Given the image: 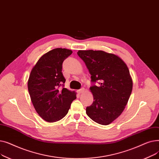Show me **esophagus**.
I'll return each instance as SVG.
<instances>
[{
    "label": "esophagus",
    "instance_id": "34e87169",
    "mask_svg": "<svg viewBox=\"0 0 159 159\" xmlns=\"http://www.w3.org/2000/svg\"><path fill=\"white\" fill-rule=\"evenodd\" d=\"M84 91H85V89H84V88H81L80 89H79V90H78V93H79V94H81V93H82L83 92H84Z\"/></svg>",
    "mask_w": 159,
    "mask_h": 159
}]
</instances>
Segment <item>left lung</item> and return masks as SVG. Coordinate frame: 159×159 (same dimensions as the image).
<instances>
[{
	"label": "left lung",
	"instance_id": "1",
	"mask_svg": "<svg viewBox=\"0 0 159 159\" xmlns=\"http://www.w3.org/2000/svg\"><path fill=\"white\" fill-rule=\"evenodd\" d=\"M77 54L91 82H101L99 86L89 88L93 102L86 107V114L98 124H110L123 112L131 93L133 81L128 66L119 56L101 50H79Z\"/></svg>",
	"mask_w": 159,
	"mask_h": 159
}]
</instances>
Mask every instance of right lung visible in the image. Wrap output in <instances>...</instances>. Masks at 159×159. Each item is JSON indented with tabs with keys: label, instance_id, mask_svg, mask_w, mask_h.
Instances as JSON below:
<instances>
[{
	"label": "right lung",
	"instance_id": "1",
	"mask_svg": "<svg viewBox=\"0 0 159 159\" xmlns=\"http://www.w3.org/2000/svg\"><path fill=\"white\" fill-rule=\"evenodd\" d=\"M71 53L70 49H53L42 56L31 71L28 81L31 101L37 113L48 122L64 118L77 98L74 91L59 88L66 81L62 62Z\"/></svg>",
	"mask_w": 159,
	"mask_h": 159
}]
</instances>
